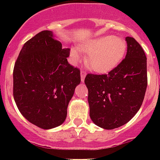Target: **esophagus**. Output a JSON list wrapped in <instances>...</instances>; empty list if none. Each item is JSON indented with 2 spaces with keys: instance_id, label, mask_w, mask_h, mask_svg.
I'll return each instance as SVG.
<instances>
[{
  "instance_id": "1",
  "label": "esophagus",
  "mask_w": 160,
  "mask_h": 160,
  "mask_svg": "<svg viewBox=\"0 0 160 160\" xmlns=\"http://www.w3.org/2000/svg\"><path fill=\"white\" fill-rule=\"evenodd\" d=\"M86 76V71L85 70H81L80 71V79H81V81H84L85 80V78Z\"/></svg>"
}]
</instances>
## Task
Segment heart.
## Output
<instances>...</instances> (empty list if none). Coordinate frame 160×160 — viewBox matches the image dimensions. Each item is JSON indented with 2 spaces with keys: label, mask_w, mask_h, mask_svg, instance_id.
I'll use <instances>...</instances> for the list:
<instances>
[{
  "label": "heart",
  "mask_w": 160,
  "mask_h": 160,
  "mask_svg": "<svg viewBox=\"0 0 160 160\" xmlns=\"http://www.w3.org/2000/svg\"><path fill=\"white\" fill-rule=\"evenodd\" d=\"M80 50L88 52L85 60L93 70L105 73L121 62L126 54L127 44L120 37L107 35L85 41L80 46ZM80 50L77 47L70 49V58L74 62L80 59Z\"/></svg>",
  "instance_id": "1"
}]
</instances>
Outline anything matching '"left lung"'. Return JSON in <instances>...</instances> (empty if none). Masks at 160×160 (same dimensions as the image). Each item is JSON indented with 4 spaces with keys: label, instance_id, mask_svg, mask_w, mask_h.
<instances>
[{
    "label": "left lung",
    "instance_id": "obj_1",
    "mask_svg": "<svg viewBox=\"0 0 160 160\" xmlns=\"http://www.w3.org/2000/svg\"><path fill=\"white\" fill-rule=\"evenodd\" d=\"M127 54L107 75L88 74L90 117L105 129L124 125L140 109L147 88V59L141 46L127 36Z\"/></svg>",
    "mask_w": 160,
    "mask_h": 160
}]
</instances>
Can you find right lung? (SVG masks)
I'll return each mask as SVG.
<instances>
[{
    "instance_id": "right-lung-1",
    "label": "right lung",
    "mask_w": 160,
    "mask_h": 160,
    "mask_svg": "<svg viewBox=\"0 0 160 160\" xmlns=\"http://www.w3.org/2000/svg\"><path fill=\"white\" fill-rule=\"evenodd\" d=\"M70 49L43 31L25 43L13 70V95L21 114L44 129L65 122L67 107L80 83V72L66 58Z\"/></svg>"
}]
</instances>
